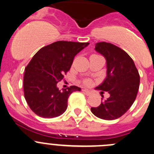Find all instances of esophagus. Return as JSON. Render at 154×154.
<instances>
[{
	"mask_svg": "<svg viewBox=\"0 0 154 154\" xmlns=\"http://www.w3.org/2000/svg\"><path fill=\"white\" fill-rule=\"evenodd\" d=\"M83 92H84V93L86 94V95H90L91 94H92V92H91V91H89V90H88V89H83Z\"/></svg>",
	"mask_w": 154,
	"mask_h": 154,
	"instance_id": "esophagus-1",
	"label": "esophagus"
}]
</instances>
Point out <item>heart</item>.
Listing matches in <instances>:
<instances>
[{
    "label": "heart",
    "mask_w": 154,
    "mask_h": 154,
    "mask_svg": "<svg viewBox=\"0 0 154 154\" xmlns=\"http://www.w3.org/2000/svg\"><path fill=\"white\" fill-rule=\"evenodd\" d=\"M85 83L86 84H89V80H85Z\"/></svg>",
    "instance_id": "heart-1"
}]
</instances>
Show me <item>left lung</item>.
<instances>
[{"mask_svg":"<svg viewBox=\"0 0 154 154\" xmlns=\"http://www.w3.org/2000/svg\"><path fill=\"white\" fill-rule=\"evenodd\" d=\"M95 51L106 59L107 76L95 89L108 92L107 99L101 98L98 107H91L95 116L102 120H116L123 116L135 101L140 76L132 58L122 49L110 43L95 44Z\"/></svg>","mask_w":154,"mask_h":154,"instance_id":"8db88e82","label":"left lung"}]
</instances>
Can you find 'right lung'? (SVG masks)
I'll list each match as a JSON object with an SVG mask.
<instances>
[{
  "label": "right lung",
  "mask_w": 154,
  "mask_h": 154,
  "mask_svg": "<svg viewBox=\"0 0 154 154\" xmlns=\"http://www.w3.org/2000/svg\"><path fill=\"white\" fill-rule=\"evenodd\" d=\"M89 43L57 41L41 48L27 67L24 74V95L28 106L37 116L53 118L68 107L73 92L81 89L71 86L59 90L57 83L71 68L74 58Z\"/></svg>",
  "instance_id": "1"
}]
</instances>
